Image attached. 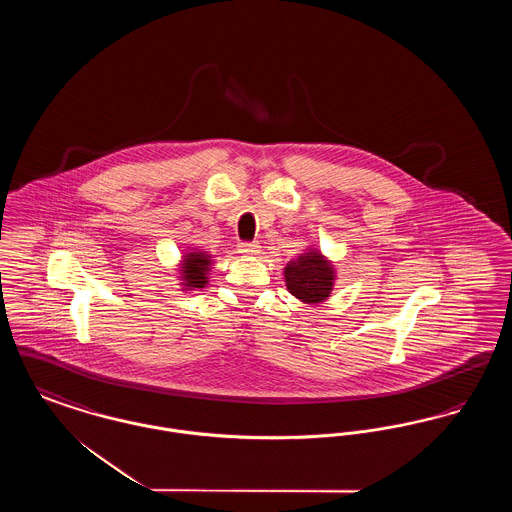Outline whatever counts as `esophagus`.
Returning <instances> with one entry per match:
<instances>
[{"instance_id": "esophagus-1", "label": "esophagus", "mask_w": 512, "mask_h": 512, "mask_svg": "<svg viewBox=\"0 0 512 512\" xmlns=\"http://www.w3.org/2000/svg\"><path fill=\"white\" fill-rule=\"evenodd\" d=\"M238 253L242 257H253L259 253V244L257 242H251V244H240L238 245Z\"/></svg>"}]
</instances>
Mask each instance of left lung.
I'll list each match as a JSON object with an SVG mask.
<instances>
[{
  "label": "left lung",
  "instance_id": "obj_1",
  "mask_svg": "<svg viewBox=\"0 0 512 512\" xmlns=\"http://www.w3.org/2000/svg\"><path fill=\"white\" fill-rule=\"evenodd\" d=\"M338 270L317 247H307L284 268V282L295 299L318 305L330 297L336 286Z\"/></svg>",
  "mask_w": 512,
  "mask_h": 512
}]
</instances>
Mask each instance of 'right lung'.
I'll use <instances>...</instances> for the list:
<instances>
[{
	"mask_svg": "<svg viewBox=\"0 0 512 512\" xmlns=\"http://www.w3.org/2000/svg\"><path fill=\"white\" fill-rule=\"evenodd\" d=\"M213 268V255L209 251L190 249L182 253L178 263V280L182 292L201 290L209 284V272Z\"/></svg>",
	"mask_w": 512,
	"mask_h": 512,
	"instance_id": "right-lung-1",
	"label": "right lung"
}]
</instances>
